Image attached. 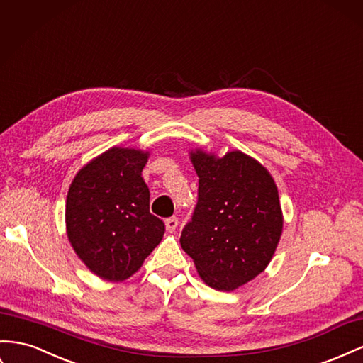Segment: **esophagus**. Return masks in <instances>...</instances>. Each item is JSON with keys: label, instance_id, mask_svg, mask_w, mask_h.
I'll return each mask as SVG.
<instances>
[{"label": "esophagus", "instance_id": "obj_1", "mask_svg": "<svg viewBox=\"0 0 363 363\" xmlns=\"http://www.w3.org/2000/svg\"><path fill=\"white\" fill-rule=\"evenodd\" d=\"M164 224H166V230H168L169 233H172L179 226V218L177 217H171V218H168V220L164 221Z\"/></svg>", "mask_w": 363, "mask_h": 363}]
</instances>
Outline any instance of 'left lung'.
<instances>
[{"instance_id":"left-lung-1","label":"left lung","mask_w":363,"mask_h":363,"mask_svg":"<svg viewBox=\"0 0 363 363\" xmlns=\"http://www.w3.org/2000/svg\"><path fill=\"white\" fill-rule=\"evenodd\" d=\"M191 160L199 200L182 230V247L208 286L230 291L259 275L275 253L282 232L277 184L241 151L218 159L199 150Z\"/></svg>"}]
</instances>
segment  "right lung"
<instances>
[{
  "mask_svg": "<svg viewBox=\"0 0 363 363\" xmlns=\"http://www.w3.org/2000/svg\"><path fill=\"white\" fill-rule=\"evenodd\" d=\"M146 160L148 152L111 148L84 166L68 189V240L102 279L130 278L163 238L164 223L150 212L142 179Z\"/></svg>",
  "mask_w": 363,
  "mask_h": 363,
  "instance_id": "obj_1",
  "label": "right lung"
}]
</instances>
